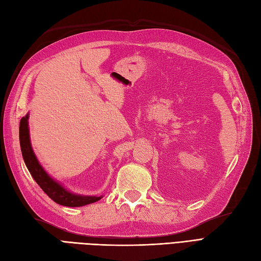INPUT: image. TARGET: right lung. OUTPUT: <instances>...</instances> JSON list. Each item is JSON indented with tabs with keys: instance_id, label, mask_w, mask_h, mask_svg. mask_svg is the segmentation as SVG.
<instances>
[{
	"instance_id": "1",
	"label": "right lung",
	"mask_w": 261,
	"mask_h": 261,
	"mask_svg": "<svg viewBox=\"0 0 261 261\" xmlns=\"http://www.w3.org/2000/svg\"><path fill=\"white\" fill-rule=\"evenodd\" d=\"M28 120L29 115H26L21 119V122H19V144H21L24 162L26 166H28L31 175L39 185V188L54 200L55 203L69 207H79L87 204H91L101 198L97 196H82L72 194V193L66 191L62 185H59L51 177H49V175L44 171L41 164L38 163L34 152H33L30 142Z\"/></svg>"
}]
</instances>
